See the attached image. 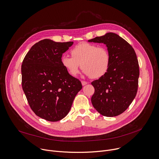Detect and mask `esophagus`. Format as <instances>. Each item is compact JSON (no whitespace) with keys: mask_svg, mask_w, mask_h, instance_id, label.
<instances>
[{"mask_svg":"<svg viewBox=\"0 0 159 159\" xmlns=\"http://www.w3.org/2000/svg\"><path fill=\"white\" fill-rule=\"evenodd\" d=\"M88 83L87 82H85V81H82V85H85L86 84H87Z\"/></svg>","mask_w":159,"mask_h":159,"instance_id":"34e87169","label":"esophagus"}]
</instances>
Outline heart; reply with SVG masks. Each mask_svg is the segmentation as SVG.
Returning a JSON list of instances; mask_svg holds the SVG:
<instances>
[{
    "label": "heart",
    "instance_id": "obj_1",
    "mask_svg": "<svg viewBox=\"0 0 159 159\" xmlns=\"http://www.w3.org/2000/svg\"><path fill=\"white\" fill-rule=\"evenodd\" d=\"M72 56L63 55L61 63L66 71L76 77L80 67L88 77L99 79L104 76L111 65V54L107 48L95 44L82 42L72 50Z\"/></svg>",
    "mask_w": 159,
    "mask_h": 159
}]
</instances>
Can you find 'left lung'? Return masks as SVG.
<instances>
[{"label": "left lung", "instance_id": "8db88e82", "mask_svg": "<svg viewBox=\"0 0 159 159\" xmlns=\"http://www.w3.org/2000/svg\"><path fill=\"white\" fill-rule=\"evenodd\" d=\"M88 41L105 44L111 58L107 72L91 82L95 89L92 104L102 116H118L126 110L137 93L140 70L137 55L126 40L113 33Z\"/></svg>", "mask_w": 159, "mask_h": 159}]
</instances>
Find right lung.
I'll return each mask as SVG.
<instances>
[{
    "mask_svg": "<svg viewBox=\"0 0 159 159\" xmlns=\"http://www.w3.org/2000/svg\"><path fill=\"white\" fill-rule=\"evenodd\" d=\"M74 42H55L44 39L34 44L21 65L22 87L35 114L49 121H58L70 110L82 88L61 63L62 54Z\"/></svg>",
    "mask_w": 159,
    "mask_h": 159,
    "instance_id": "1",
    "label": "right lung"
}]
</instances>
